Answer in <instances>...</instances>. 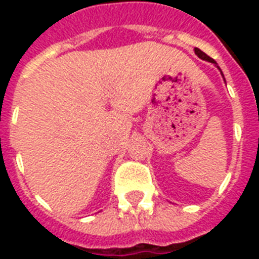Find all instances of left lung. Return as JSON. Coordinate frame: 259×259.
Wrapping results in <instances>:
<instances>
[{"label":"left lung","mask_w":259,"mask_h":259,"mask_svg":"<svg viewBox=\"0 0 259 259\" xmlns=\"http://www.w3.org/2000/svg\"><path fill=\"white\" fill-rule=\"evenodd\" d=\"M195 54H196L197 56H199V58H200V59H203V60H207V62L212 63V64H215V66L218 67L217 62H215V60H213V59L209 58L208 55H205L204 52H203V51L199 50V48H195ZM218 68H219V67H218ZM219 70H221V68H219ZM221 72H222V71H221ZM222 76H223V74H222ZM223 78H225V76H223Z\"/></svg>","instance_id":"obj_1"}]
</instances>
